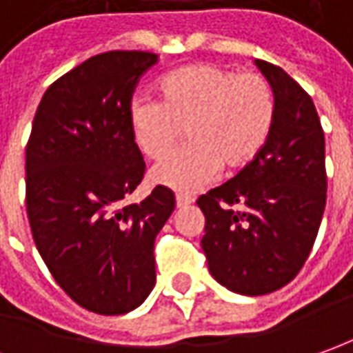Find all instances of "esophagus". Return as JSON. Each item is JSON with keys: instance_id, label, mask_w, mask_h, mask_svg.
<instances>
[{"instance_id": "esophagus-1", "label": "esophagus", "mask_w": 353, "mask_h": 353, "mask_svg": "<svg viewBox=\"0 0 353 353\" xmlns=\"http://www.w3.org/2000/svg\"><path fill=\"white\" fill-rule=\"evenodd\" d=\"M191 203H193V199H191L189 195H177L176 196V207L177 208H185V207H189Z\"/></svg>"}]
</instances>
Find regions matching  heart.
I'll use <instances>...</instances> for the list:
<instances>
[{
  "instance_id": "obj_1",
  "label": "heart",
  "mask_w": 353,
  "mask_h": 353,
  "mask_svg": "<svg viewBox=\"0 0 353 353\" xmlns=\"http://www.w3.org/2000/svg\"><path fill=\"white\" fill-rule=\"evenodd\" d=\"M276 117L274 90L259 73H234L212 63L181 67L160 83V100H139L129 123L135 145L158 160L177 145L189 146L150 170V179L179 193H195L247 168L267 145Z\"/></svg>"
}]
</instances>
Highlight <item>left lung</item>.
<instances>
[{
	"instance_id": "8db88e82",
	"label": "left lung",
	"mask_w": 353,
	"mask_h": 353,
	"mask_svg": "<svg viewBox=\"0 0 353 353\" xmlns=\"http://www.w3.org/2000/svg\"><path fill=\"white\" fill-rule=\"evenodd\" d=\"M274 90L276 117L259 157L196 199L208 270L243 296L292 282L313 249L327 203L325 133L311 96L282 67L255 59Z\"/></svg>"
}]
</instances>
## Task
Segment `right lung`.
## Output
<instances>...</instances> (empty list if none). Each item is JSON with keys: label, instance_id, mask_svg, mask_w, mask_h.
I'll use <instances>...</instances> for the list:
<instances>
[{"label": "right lung", "instance_id": "obj_1", "mask_svg": "<svg viewBox=\"0 0 353 353\" xmlns=\"http://www.w3.org/2000/svg\"><path fill=\"white\" fill-rule=\"evenodd\" d=\"M158 56L98 54L46 90L26 143V214L36 249L67 296L98 315L139 307L157 282L154 239L176 208L157 185L121 207L145 176L129 114Z\"/></svg>", "mask_w": 353, "mask_h": 353}]
</instances>
